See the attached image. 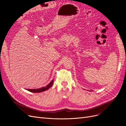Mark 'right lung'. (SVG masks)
Here are the masks:
<instances>
[{"instance_id":"obj_1","label":"right lung","mask_w":126,"mask_h":126,"mask_svg":"<svg viewBox=\"0 0 126 126\" xmlns=\"http://www.w3.org/2000/svg\"><path fill=\"white\" fill-rule=\"evenodd\" d=\"M53 82H54V80H52L50 83H49L48 85H47L46 86H45V87L40 88H38V89H27V90L29 91H30V92L34 93H41V92H43V91H45L47 90L50 88L52 86V85L53 84Z\"/></svg>"}]
</instances>
